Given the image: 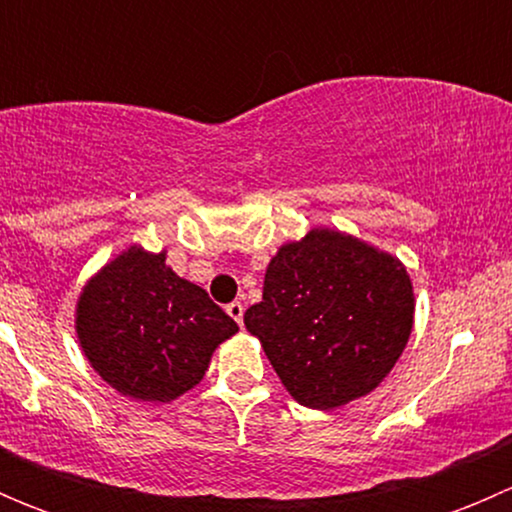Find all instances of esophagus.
<instances>
[{
    "label": "esophagus",
    "instance_id": "esophagus-1",
    "mask_svg": "<svg viewBox=\"0 0 512 512\" xmlns=\"http://www.w3.org/2000/svg\"><path fill=\"white\" fill-rule=\"evenodd\" d=\"M227 314H230V317L235 319V322L242 327V314H245V304H242V302L227 304Z\"/></svg>",
    "mask_w": 512,
    "mask_h": 512
}]
</instances>
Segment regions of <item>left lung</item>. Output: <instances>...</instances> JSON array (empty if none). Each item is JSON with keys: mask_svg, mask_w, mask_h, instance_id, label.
Masks as SVG:
<instances>
[{"mask_svg": "<svg viewBox=\"0 0 512 512\" xmlns=\"http://www.w3.org/2000/svg\"><path fill=\"white\" fill-rule=\"evenodd\" d=\"M414 312V285L399 257L349 232L312 227L272 257L245 327L289 396L329 411L389 376L409 344Z\"/></svg>", "mask_w": 512, "mask_h": 512, "instance_id": "8db88e82", "label": "left lung"}]
</instances>
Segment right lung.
Masks as SVG:
<instances>
[{
  "instance_id": "1",
  "label": "right lung",
  "mask_w": 512,
  "mask_h": 512,
  "mask_svg": "<svg viewBox=\"0 0 512 512\" xmlns=\"http://www.w3.org/2000/svg\"><path fill=\"white\" fill-rule=\"evenodd\" d=\"M79 347L111 389L170 404L198 386L237 324L203 287L165 265L163 252L131 245L86 280L76 299Z\"/></svg>"
}]
</instances>
